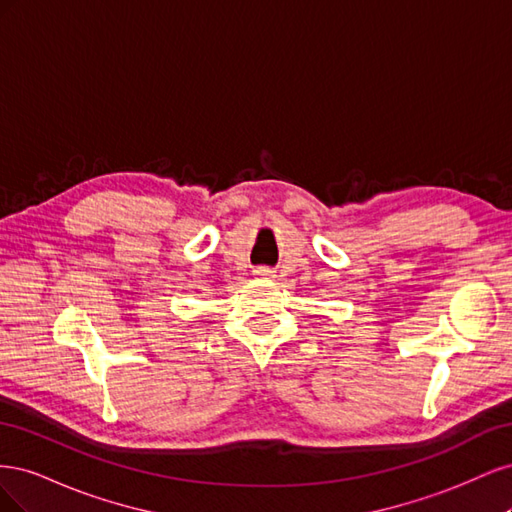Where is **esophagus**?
Returning a JSON list of instances; mask_svg holds the SVG:
<instances>
[{
	"label": "esophagus",
	"mask_w": 512,
	"mask_h": 512,
	"mask_svg": "<svg viewBox=\"0 0 512 512\" xmlns=\"http://www.w3.org/2000/svg\"><path fill=\"white\" fill-rule=\"evenodd\" d=\"M254 277H260V280H271L273 271L267 267H258V269H254Z\"/></svg>",
	"instance_id": "esophagus-1"
}]
</instances>
